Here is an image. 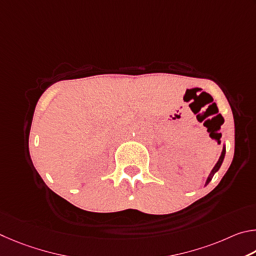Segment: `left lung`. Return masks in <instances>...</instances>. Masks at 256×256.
I'll list each match as a JSON object with an SVG mask.
<instances>
[{
    "mask_svg": "<svg viewBox=\"0 0 256 256\" xmlns=\"http://www.w3.org/2000/svg\"><path fill=\"white\" fill-rule=\"evenodd\" d=\"M225 153H226V148H225V146H224V148H222V155H220V158H219V160H218V162L216 163V165H214V168L212 170V172H210V174H209V176H208V178H207V181H206V186L208 184V183L212 181V176H214V173H216L219 168H220V166H222V160H224V158H225Z\"/></svg>",
    "mask_w": 256,
    "mask_h": 256,
    "instance_id": "1",
    "label": "left lung"
}]
</instances>
